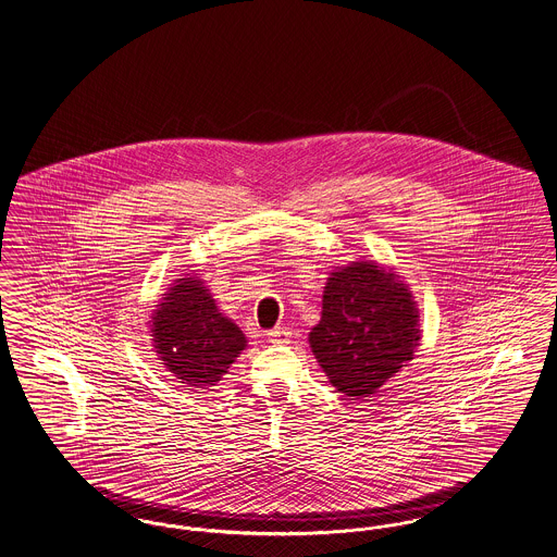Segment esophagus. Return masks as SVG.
Listing matches in <instances>:
<instances>
[{
	"label": "esophagus",
	"instance_id": "34e87169",
	"mask_svg": "<svg viewBox=\"0 0 557 557\" xmlns=\"http://www.w3.org/2000/svg\"><path fill=\"white\" fill-rule=\"evenodd\" d=\"M289 337H292V332L286 327H275L268 332V339L271 344H288Z\"/></svg>",
	"mask_w": 557,
	"mask_h": 557
}]
</instances>
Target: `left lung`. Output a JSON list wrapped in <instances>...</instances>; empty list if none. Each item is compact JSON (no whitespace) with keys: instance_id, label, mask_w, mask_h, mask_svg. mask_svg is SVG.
<instances>
[{"instance_id":"obj_1","label":"left lung","mask_w":557,"mask_h":557,"mask_svg":"<svg viewBox=\"0 0 557 557\" xmlns=\"http://www.w3.org/2000/svg\"><path fill=\"white\" fill-rule=\"evenodd\" d=\"M419 342V309L396 271L373 261L332 271L309 344L337 392L352 400L375 394L412 360Z\"/></svg>"}]
</instances>
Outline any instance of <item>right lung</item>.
Instances as JSON below:
<instances>
[{
    "label": "right lung",
    "instance_id": "add662e5",
    "mask_svg": "<svg viewBox=\"0 0 557 557\" xmlns=\"http://www.w3.org/2000/svg\"><path fill=\"white\" fill-rule=\"evenodd\" d=\"M151 319L157 357L188 387H209L222 381L246 348L240 327L223 317L197 275L176 280Z\"/></svg>",
    "mask_w": 557,
    "mask_h": 557
}]
</instances>
